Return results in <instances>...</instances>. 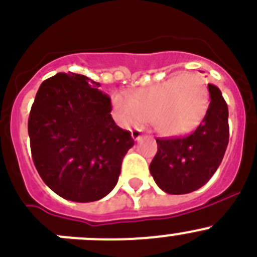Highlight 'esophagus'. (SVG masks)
<instances>
[{
    "label": "esophagus",
    "mask_w": 257,
    "mask_h": 257,
    "mask_svg": "<svg viewBox=\"0 0 257 257\" xmlns=\"http://www.w3.org/2000/svg\"><path fill=\"white\" fill-rule=\"evenodd\" d=\"M131 135H133L134 140L138 141V143H140V141H143V139H144L143 133H141L140 130H133V133H131Z\"/></svg>",
    "instance_id": "esophagus-1"
}]
</instances>
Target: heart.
I'll list each match as a JSON object with an SVG mask.
<instances>
[{
	"instance_id": "b5f03b06",
	"label": "heart",
	"mask_w": 257,
	"mask_h": 257,
	"mask_svg": "<svg viewBox=\"0 0 257 257\" xmlns=\"http://www.w3.org/2000/svg\"><path fill=\"white\" fill-rule=\"evenodd\" d=\"M208 106V85L193 73L174 75L136 90L130 98L123 93L112 98V107L122 123L139 126L153 122L156 133L168 139L183 138L194 131Z\"/></svg>"
}]
</instances>
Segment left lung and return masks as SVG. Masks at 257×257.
<instances>
[{
	"mask_svg": "<svg viewBox=\"0 0 257 257\" xmlns=\"http://www.w3.org/2000/svg\"><path fill=\"white\" fill-rule=\"evenodd\" d=\"M209 106L203 121L187 138L158 139L150 173L163 192L187 194L203 187L218 169L228 145V108L221 90L208 84Z\"/></svg>",
	"mask_w": 257,
	"mask_h": 257,
	"instance_id": "obj_1",
	"label": "left lung"
}]
</instances>
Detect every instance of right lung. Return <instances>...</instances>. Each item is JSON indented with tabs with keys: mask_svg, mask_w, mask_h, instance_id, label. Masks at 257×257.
<instances>
[{
	"mask_svg": "<svg viewBox=\"0 0 257 257\" xmlns=\"http://www.w3.org/2000/svg\"><path fill=\"white\" fill-rule=\"evenodd\" d=\"M101 84L75 73L44 80L29 116L33 160L46 185L62 198L88 203L106 197L118 182L130 131L111 116Z\"/></svg>",
	"mask_w": 257,
	"mask_h": 257,
	"instance_id": "1",
	"label": "right lung"
}]
</instances>
